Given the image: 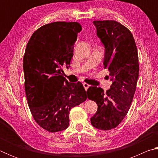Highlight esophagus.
<instances>
[{
	"mask_svg": "<svg viewBox=\"0 0 158 158\" xmlns=\"http://www.w3.org/2000/svg\"><path fill=\"white\" fill-rule=\"evenodd\" d=\"M83 85H84V89H85V90H86L88 89H89V88L90 86V85H89V84H86V83H84V84H83Z\"/></svg>",
	"mask_w": 158,
	"mask_h": 158,
	"instance_id": "1",
	"label": "esophagus"
}]
</instances>
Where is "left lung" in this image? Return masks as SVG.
<instances>
[{
    "mask_svg": "<svg viewBox=\"0 0 158 158\" xmlns=\"http://www.w3.org/2000/svg\"><path fill=\"white\" fill-rule=\"evenodd\" d=\"M93 24L105 46L103 64L113 83L106 93L100 87L87 90L88 98L98 105L90 123L97 129L109 130L121 123L130 108L139 77L138 52L132 33L121 23L106 20Z\"/></svg>",
    "mask_w": 158,
    "mask_h": 158,
    "instance_id": "8db88e82",
    "label": "left lung"
}]
</instances>
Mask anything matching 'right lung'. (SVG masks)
I'll use <instances>...</instances> for the list:
<instances>
[{"instance_id":"obj_1","label":"right lung","mask_w":158,"mask_h":158,"mask_svg":"<svg viewBox=\"0 0 158 158\" xmlns=\"http://www.w3.org/2000/svg\"><path fill=\"white\" fill-rule=\"evenodd\" d=\"M81 29L77 22L48 23L34 32L26 48L23 68L28 105L35 121L48 132L68 128L70 109L87 98L81 83L68 82L61 69L69 67Z\"/></svg>"}]
</instances>
